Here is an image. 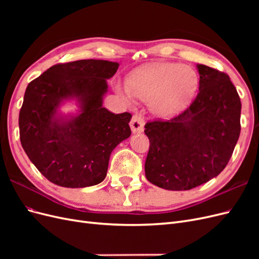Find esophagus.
Masks as SVG:
<instances>
[{
  "label": "esophagus",
  "instance_id": "1",
  "mask_svg": "<svg viewBox=\"0 0 259 259\" xmlns=\"http://www.w3.org/2000/svg\"><path fill=\"white\" fill-rule=\"evenodd\" d=\"M144 124H145V121L143 116L134 115L132 117L131 123H130L132 132L134 133V134H136V133H142L144 131Z\"/></svg>",
  "mask_w": 259,
  "mask_h": 259
}]
</instances>
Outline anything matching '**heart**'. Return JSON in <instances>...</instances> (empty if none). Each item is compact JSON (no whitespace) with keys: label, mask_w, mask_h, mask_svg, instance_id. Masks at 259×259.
I'll list each match as a JSON object with an SVG mask.
<instances>
[{"label":"heart","mask_w":259,"mask_h":259,"mask_svg":"<svg viewBox=\"0 0 259 259\" xmlns=\"http://www.w3.org/2000/svg\"><path fill=\"white\" fill-rule=\"evenodd\" d=\"M198 86V74L191 67L156 62L137 69L127 83L117 84L116 89L125 100H131L133 95L149 100L155 113L169 116L188 106Z\"/></svg>","instance_id":"1"}]
</instances>
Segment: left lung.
<instances>
[{"label":"left lung","instance_id":"left-lung-1","mask_svg":"<svg viewBox=\"0 0 259 259\" xmlns=\"http://www.w3.org/2000/svg\"><path fill=\"white\" fill-rule=\"evenodd\" d=\"M199 93L185 111L145 125L150 147L145 173L166 190H190L228 164L240 136L241 100L225 72L198 65Z\"/></svg>","mask_w":259,"mask_h":259}]
</instances>
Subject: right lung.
<instances>
[{"label":"right lung","instance_id":"obj_1","mask_svg":"<svg viewBox=\"0 0 259 259\" xmlns=\"http://www.w3.org/2000/svg\"><path fill=\"white\" fill-rule=\"evenodd\" d=\"M119 64L83 59L57 64L31 81L19 112L23 150L51 183L67 188L97 185L106 178L113 149L131 136L128 112L103 107L107 80ZM76 99L80 114L56 117L60 103Z\"/></svg>","mask_w":259,"mask_h":259}]
</instances>
